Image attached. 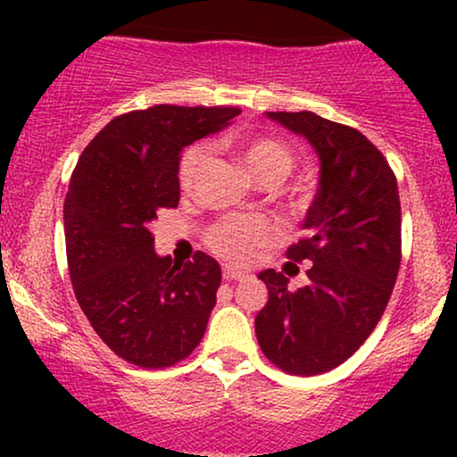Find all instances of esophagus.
Wrapping results in <instances>:
<instances>
[{
	"label": "esophagus",
	"mask_w": 457,
	"mask_h": 457,
	"mask_svg": "<svg viewBox=\"0 0 457 457\" xmlns=\"http://www.w3.org/2000/svg\"><path fill=\"white\" fill-rule=\"evenodd\" d=\"M245 277H246L245 270L234 269V266H228V264L223 266V279L225 281H240V279H245Z\"/></svg>",
	"instance_id": "esophagus-1"
}]
</instances>
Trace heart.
<instances>
[{
  "label": "heart",
  "instance_id": "1",
  "mask_svg": "<svg viewBox=\"0 0 457 457\" xmlns=\"http://www.w3.org/2000/svg\"><path fill=\"white\" fill-rule=\"evenodd\" d=\"M238 154L246 170L251 171V176L264 185H277L283 178H287L295 167L292 150L272 137H249L240 141ZM206 161V145H193L185 152L180 167H178V180H180L182 188L188 191L195 185ZM279 238V225L272 223L270 219H225V221L214 225L212 232L208 234V245L214 253L225 260L249 264L262 249L275 245Z\"/></svg>",
  "mask_w": 457,
  "mask_h": 457
}]
</instances>
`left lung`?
Masks as SVG:
<instances>
[{
  "label": "left lung",
  "instance_id": "8db88e82",
  "mask_svg": "<svg viewBox=\"0 0 457 457\" xmlns=\"http://www.w3.org/2000/svg\"><path fill=\"white\" fill-rule=\"evenodd\" d=\"M303 135L320 156V188L305 236L286 251L309 260L307 286L292 292L283 272L262 270L269 303L255 335L270 363L295 376H316L350 359L380 322L402 262L397 180L363 133L312 112H269Z\"/></svg>",
  "mask_w": 457,
  "mask_h": 457
}]
</instances>
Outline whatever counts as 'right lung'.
<instances>
[{
	"instance_id": "add662e5",
	"label": "right lung",
	"mask_w": 457,
	"mask_h": 457,
	"mask_svg": "<svg viewBox=\"0 0 457 457\" xmlns=\"http://www.w3.org/2000/svg\"><path fill=\"white\" fill-rule=\"evenodd\" d=\"M238 107L156 104L118 115L90 141L64 202L72 290L92 328L129 363L161 370L206 333L221 269L197 251L174 264L154 253L150 223L180 202V152L217 133Z\"/></svg>"
}]
</instances>
